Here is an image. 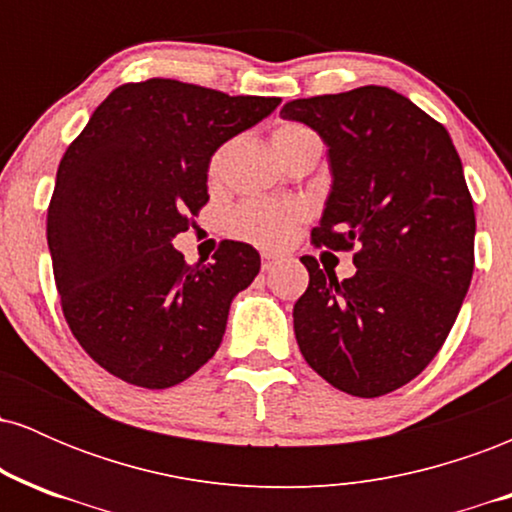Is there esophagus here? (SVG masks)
Here are the masks:
<instances>
[{
  "instance_id": "34e87169",
  "label": "esophagus",
  "mask_w": 512,
  "mask_h": 512,
  "mask_svg": "<svg viewBox=\"0 0 512 512\" xmlns=\"http://www.w3.org/2000/svg\"><path fill=\"white\" fill-rule=\"evenodd\" d=\"M279 262H281L279 255H272V252H262V269H264V272L274 269Z\"/></svg>"
}]
</instances>
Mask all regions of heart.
Listing matches in <instances>:
<instances>
[{
    "label": "heart",
    "mask_w": 512,
    "mask_h": 512,
    "mask_svg": "<svg viewBox=\"0 0 512 512\" xmlns=\"http://www.w3.org/2000/svg\"><path fill=\"white\" fill-rule=\"evenodd\" d=\"M308 139H317V134L301 122H281L272 132V146L276 154L284 158L289 151L301 146ZM228 146L223 144L214 151L207 163V175L211 182H219L226 166ZM305 221V211L298 204L269 202V199H248L238 204L228 214L226 228L233 238L245 240V243L257 245V248L276 250L291 240L298 226Z\"/></svg>",
    "instance_id": "obj_1"
}]
</instances>
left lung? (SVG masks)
<instances>
[{"label": "left lung", "mask_w": 512, "mask_h": 512, "mask_svg": "<svg viewBox=\"0 0 512 512\" xmlns=\"http://www.w3.org/2000/svg\"><path fill=\"white\" fill-rule=\"evenodd\" d=\"M330 146L332 192L315 248L354 252L339 281L315 257L293 330L308 366L354 397H383L436 358L474 272V202L450 134L385 86L281 108Z\"/></svg>", "instance_id": "obj_1"}]
</instances>
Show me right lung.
<instances>
[{
	"instance_id": "right-lung-1",
	"label": "right lung",
	"mask_w": 512,
	"mask_h": 512,
	"mask_svg": "<svg viewBox=\"0 0 512 512\" xmlns=\"http://www.w3.org/2000/svg\"><path fill=\"white\" fill-rule=\"evenodd\" d=\"M279 103L175 79L129 81L64 151L48 207L52 274L74 339L115 378L166 390L219 349L260 255L221 240L214 262L187 264L170 240L209 202L211 154Z\"/></svg>"
}]
</instances>
